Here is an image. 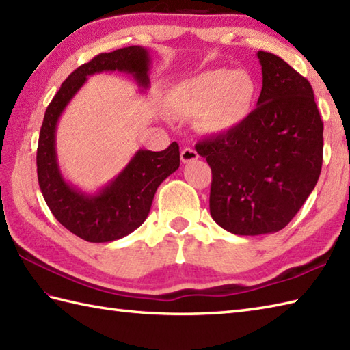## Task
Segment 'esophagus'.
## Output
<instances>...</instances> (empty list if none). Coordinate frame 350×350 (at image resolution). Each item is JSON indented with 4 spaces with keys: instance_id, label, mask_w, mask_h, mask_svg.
I'll return each instance as SVG.
<instances>
[{
    "instance_id": "obj_1",
    "label": "esophagus",
    "mask_w": 350,
    "mask_h": 350,
    "mask_svg": "<svg viewBox=\"0 0 350 350\" xmlns=\"http://www.w3.org/2000/svg\"><path fill=\"white\" fill-rule=\"evenodd\" d=\"M180 159L183 163H188V162H192L198 159V153L194 150V148L191 147H185L183 150L180 152Z\"/></svg>"
}]
</instances>
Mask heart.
Segmentation results:
<instances>
[{
    "label": "heart",
    "instance_id": "1",
    "mask_svg": "<svg viewBox=\"0 0 350 350\" xmlns=\"http://www.w3.org/2000/svg\"><path fill=\"white\" fill-rule=\"evenodd\" d=\"M256 96V81L247 72L215 69L174 85L167 102L171 114L198 118L204 133L226 135L250 117Z\"/></svg>",
    "mask_w": 350,
    "mask_h": 350
}]
</instances>
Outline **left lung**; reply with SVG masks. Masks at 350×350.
Masks as SVG:
<instances>
[{"label": "left lung", "instance_id": "1", "mask_svg": "<svg viewBox=\"0 0 350 350\" xmlns=\"http://www.w3.org/2000/svg\"><path fill=\"white\" fill-rule=\"evenodd\" d=\"M257 57V108L236 131L196 144L212 170V218L239 236L284 228L314 189L323 161V122L310 83L271 52Z\"/></svg>", "mask_w": 350, "mask_h": 350}]
</instances>
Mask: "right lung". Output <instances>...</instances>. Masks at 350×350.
<instances>
[{"instance_id": "right-lung-1", "label": "right lung", "mask_w": 350, "mask_h": 350, "mask_svg": "<svg viewBox=\"0 0 350 350\" xmlns=\"http://www.w3.org/2000/svg\"><path fill=\"white\" fill-rule=\"evenodd\" d=\"M150 57L143 46H128L96 55L79 66L62 84L46 108L37 146V179L44 202L63 227L87 242L122 239L146 221L154 192L180 165L179 144L165 150H138L108 187L87 196L64 182L55 153V128L63 109L84 85L87 77L99 72L132 73L141 87H148Z\"/></svg>"}]
</instances>
